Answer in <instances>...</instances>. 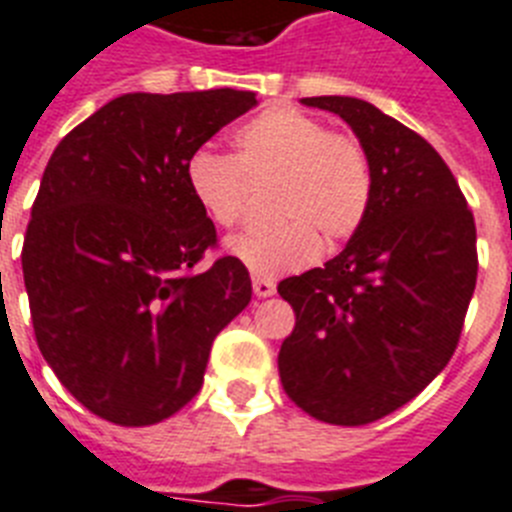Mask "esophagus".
Wrapping results in <instances>:
<instances>
[{
  "instance_id": "34e87169",
  "label": "esophagus",
  "mask_w": 512,
  "mask_h": 512,
  "mask_svg": "<svg viewBox=\"0 0 512 512\" xmlns=\"http://www.w3.org/2000/svg\"><path fill=\"white\" fill-rule=\"evenodd\" d=\"M252 291H255V296H260V299H268V296L276 294V283L270 281V278H252Z\"/></svg>"
}]
</instances>
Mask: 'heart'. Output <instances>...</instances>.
I'll use <instances>...</instances> for the list:
<instances>
[{"instance_id":"heart-1","label":"heart","mask_w":512,"mask_h":512,"mask_svg":"<svg viewBox=\"0 0 512 512\" xmlns=\"http://www.w3.org/2000/svg\"><path fill=\"white\" fill-rule=\"evenodd\" d=\"M187 187L213 223L242 221L250 184L270 187V216L278 221L226 242L234 260L257 278L307 268L325 247L349 242L372 205L375 176L367 150L346 132L294 106H268L234 132V158L195 150Z\"/></svg>"}]
</instances>
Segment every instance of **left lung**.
<instances>
[{"label":"left lung","mask_w":512,"mask_h":512,"mask_svg":"<svg viewBox=\"0 0 512 512\" xmlns=\"http://www.w3.org/2000/svg\"><path fill=\"white\" fill-rule=\"evenodd\" d=\"M333 111L367 150L375 192L341 255L278 283L296 325L278 375L309 416L359 427L393 414L450 362L476 286V226L453 171L422 135L349 96Z\"/></svg>","instance_id":"left-lung-1"}]
</instances>
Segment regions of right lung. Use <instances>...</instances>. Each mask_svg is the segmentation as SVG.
I'll list each match as a JSON object with an SVG mask.
<instances>
[{
	"mask_svg": "<svg viewBox=\"0 0 512 512\" xmlns=\"http://www.w3.org/2000/svg\"><path fill=\"white\" fill-rule=\"evenodd\" d=\"M257 103L234 88L127 93L64 135L23 244L38 349L64 388L119 427L169 419L203 388L210 346L252 299L187 187V161Z\"/></svg>",
	"mask_w": 512,
	"mask_h": 512,
	"instance_id": "right-lung-1",
	"label": "right lung"
}]
</instances>
